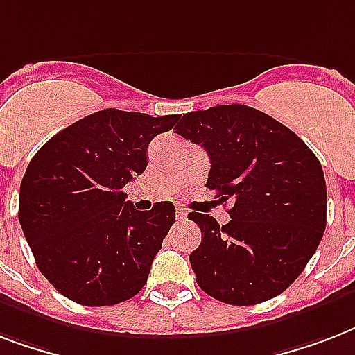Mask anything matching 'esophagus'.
I'll use <instances>...</instances> for the list:
<instances>
[{
    "label": "esophagus",
    "mask_w": 355,
    "mask_h": 355,
    "mask_svg": "<svg viewBox=\"0 0 355 355\" xmlns=\"http://www.w3.org/2000/svg\"><path fill=\"white\" fill-rule=\"evenodd\" d=\"M188 217V214L182 210V208H177V219L178 221H182V219H186Z\"/></svg>",
    "instance_id": "obj_1"
}]
</instances>
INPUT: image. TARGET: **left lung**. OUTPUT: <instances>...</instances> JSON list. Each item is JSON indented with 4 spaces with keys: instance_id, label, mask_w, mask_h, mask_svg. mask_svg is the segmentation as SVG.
I'll return each mask as SVG.
<instances>
[{
    "instance_id": "obj_1",
    "label": "left lung",
    "mask_w": 355,
    "mask_h": 355,
    "mask_svg": "<svg viewBox=\"0 0 355 355\" xmlns=\"http://www.w3.org/2000/svg\"><path fill=\"white\" fill-rule=\"evenodd\" d=\"M177 134L210 156L206 186L230 200V221L191 211L202 239L189 254L199 287L232 306L284 293L319 247L326 228V182L308 145L267 114L219 105L184 114Z\"/></svg>"
}]
</instances>
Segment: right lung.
<instances>
[{
	"label": "right lung",
	"mask_w": 355,
	"mask_h": 355,
	"mask_svg": "<svg viewBox=\"0 0 355 355\" xmlns=\"http://www.w3.org/2000/svg\"><path fill=\"white\" fill-rule=\"evenodd\" d=\"M178 118L99 110L55 134L29 162L19 225L40 272L66 298L114 306L145 286L175 206L139 211L123 188L145 171L150 139Z\"/></svg>",
	"instance_id": "right-lung-1"
}]
</instances>
